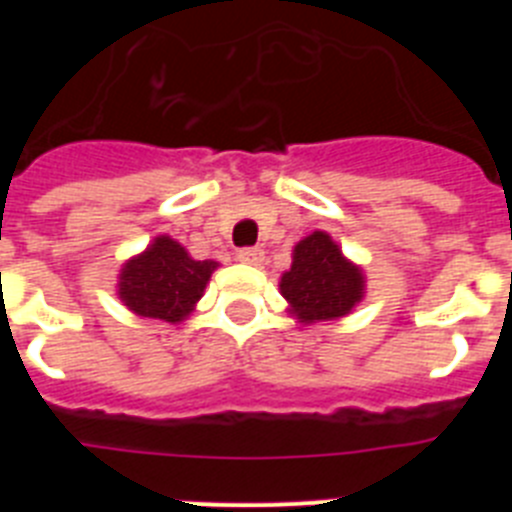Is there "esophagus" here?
<instances>
[{"mask_svg": "<svg viewBox=\"0 0 512 512\" xmlns=\"http://www.w3.org/2000/svg\"><path fill=\"white\" fill-rule=\"evenodd\" d=\"M238 261H241V264H248V266H261V261H264V251H261L259 246L241 248V251H238Z\"/></svg>", "mask_w": 512, "mask_h": 512, "instance_id": "obj_1", "label": "esophagus"}]
</instances>
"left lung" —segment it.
I'll list each match as a JSON object with an SVG mask.
<instances>
[{"label": "left lung", "instance_id": "left-lung-1", "mask_svg": "<svg viewBox=\"0 0 512 512\" xmlns=\"http://www.w3.org/2000/svg\"><path fill=\"white\" fill-rule=\"evenodd\" d=\"M279 292L300 323L338 320L364 300V271L343 256L328 233L315 230L295 246Z\"/></svg>", "mask_w": 512, "mask_h": 512}]
</instances>
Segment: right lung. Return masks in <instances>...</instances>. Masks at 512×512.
I'll list each match as a JSON object with an SVG mask.
<instances>
[{
	"label": "right lung",
	"mask_w": 512,
	"mask_h": 512,
	"mask_svg": "<svg viewBox=\"0 0 512 512\" xmlns=\"http://www.w3.org/2000/svg\"><path fill=\"white\" fill-rule=\"evenodd\" d=\"M217 261H197L169 235L153 238L143 253L120 269L117 295L140 318L179 323L194 310Z\"/></svg>",
	"instance_id": "1"
}]
</instances>
